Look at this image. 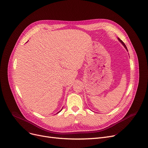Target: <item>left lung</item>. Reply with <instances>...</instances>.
<instances>
[{"label":"left lung","mask_w":148,"mask_h":148,"mask_svg":"<svg viewBox=\"0 0 148 148\" xmlns=\"http://www.w3.org/2000/svg\"><path fill=\"white\" fill-rule=\"evenodd\" d=\"M118 39H119V41H120V42L122 43V45H123L125 47V48L127 49V48H126V45H125V44L124 43V42H123V41H122L121 39H120L119 38H118Z\"/></svg>","instance_id":"left-lung-1"}]
</instances>
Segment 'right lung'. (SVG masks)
I'll list each match as a JSON object with an SVG mask.
<instances>
[{
  "label": "right lung",
  "mask_w": 148,
  "mask_h": 148,
  "mask_svg": "<svg viewBox=\"0 0 148 148\" xmlns=\"http://www.w3.org/2000/svg\"><path fill=\"white\" fill-rule=\"evenodd\" d=\"M59 112H60V111H59ZM59 112H57V113H59Z\"/></svg>",
  "instance_id": "right-lung-1"
}]
</instances>
